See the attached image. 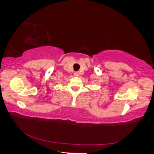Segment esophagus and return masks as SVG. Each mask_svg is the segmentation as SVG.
Returning <instances> with one entry per match:
<instances>
[{
	"mask_svg": "<svg viewBox=\"0 0 154 154\" xmlns=\"http://www.w3.org/2000/svg\"><path fill=\"white\" fill-rule=\"evenodd\" d=\"M74 75H75V76H76V77L79 76V75H80V72H79V71H75V72H74Z\"/></svg>",
	"mask_w": 154,
	"mask_h": 154,
	"instance_id": "1",
	"label": "esophagus"
}]
</instances>
